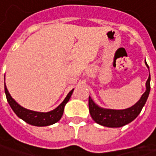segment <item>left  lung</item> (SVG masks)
I'll use <instances>...</instances> for the list:
<instances>
[{"label": "left lung", "mask_w": 156, "mask_h": 156, "mask_svg": "<svg viewBox=\"0 0 156 156\" xmlns=\"http://www.w3.org/2000/svg\"><path fill=\"white\" fill-rule=\"evenodd\" d=\"M146 63V62H145ZM146 66L148 69V66L146 63ZM150 92V75L146 82V91L141 95L139 100L134 106L126 109H108L102 108L94 102L91 97H88V107L90 115L94 121L100 125H102L108 128H120L126 124H129L134 121L138 115L141 113L143 106L147 101L148 94Z\"/></svg>", "instance_id": "1"}]
</instances>
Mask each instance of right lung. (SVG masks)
Segmentation results:
<instances>
[{"label":"right lung","mask_w":156,"mask_h":156,"mask_svg":"<svg viewBox=\"0 0 156 156\" xmlns=\"http://www.w3.org/2000/svg\"><path fill=\"white\" fill-rule=\"evenodd\" d=\"M4 88H5V94H6L7 100L9 101V104L10 105L11 108L15 113V115L28 124L33 125V126H37V127L49 126V125H52L54 123L59 122L60 119L62 116L65 105L67 104V102L69 101L72 94H73V91H74V89H72L68 94V95L66 96L64 101L57 107L56 108H55L54 110L49 111V112H47V113H43V112L29 110V109L21 107V105L18 104L15 100L12 98V96L9 93L8 88L6 87V84L4 85Z\"/></svg>","instance_id":"obj_1"}]
</instances>
